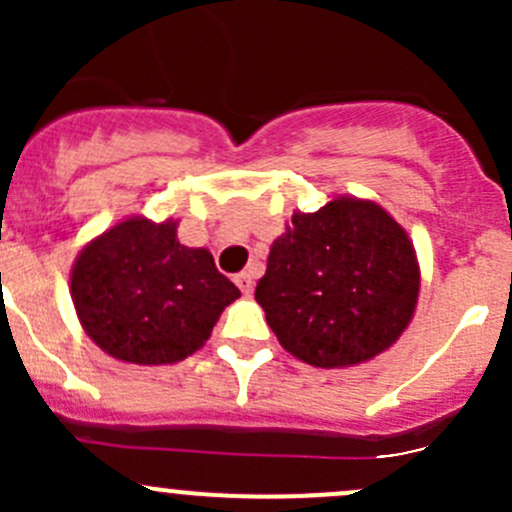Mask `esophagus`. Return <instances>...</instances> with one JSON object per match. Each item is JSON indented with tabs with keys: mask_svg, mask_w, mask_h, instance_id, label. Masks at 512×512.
Returning a JSON list of instances; mask_svg holds the SVG:
<instances>
[{
	"mask_svg": "<svg viewBox=\"0 0 512 512\" xmlns=\"http://www.w3.org/2000/svg\"><path fill=\"white\" fill-rule=\"evenodd\" d=\"M235 285L240 287V292L245 294V297H250L252 285H255V272L245 270V272H240V275H235Z\"/></svg>",
	"mask_w": 512,
	"mask_h": 512,
	"instance_id": "34e87169",
	"label": "esophagus"
}]
</instances>
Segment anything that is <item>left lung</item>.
<instances>
[{"instance_id":"obj_1","label":"left lung","mask_w":512,"mask_h":512,"mask_svg":"<svg viewBox=\"0 0 512 512\" xmlns=\"http://www.w3.org/2000/svg\"><path fill=\"white\" fill-rule=\"evenodd\" d=\"M418 292L409 232L374 200L337 195L317 213L294 210L272 242L255 299L294 359L344 369L399 342Z\"/></svg>"}]
</instances>
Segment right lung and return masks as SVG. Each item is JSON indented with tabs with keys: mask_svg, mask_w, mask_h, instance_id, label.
I'll list each match as a JSON object with an SVG mask.
<instances>
[{
	"mask_svg": "<svg viewBox=\"0 0 512 512\" xmlns=\"http://www.w3.org/2000/svg\"><path fill=\"white\" fill-rule=\"evenodd\" d=\"M180 220L131 215L86 242L71 267V302L91 342L126 364L188 359L240 297L208 247H185Z\"/></svg>",
	"mask_w": 512,
	"mask_h": 512,
	"instance_id": "1",
	"label": "right lung"
}]
</instances>
